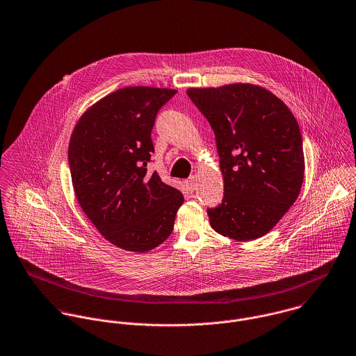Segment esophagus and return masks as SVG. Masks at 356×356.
<instances>
[{"instance_id": "34e87169", "label": "esophagus", "mask_w": 356, "mask_h": 356, "mask_svg": "<svg viewBox=\"0 0 356 356\" xmlns=\"http://www.w3.org/2000/svg\"><path fill=\"white\" fill-rule=\"evenodd\" d=\"M186 185H188V188H189L191 192H195L196 188H197V179H196V177H191V178L186 181Z\"/></svg>"}]
</instances>
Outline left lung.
<instances>
[{
  "instance_id": "obj_1",
  "label": "left lung",
  "mask_w": 356,
  "mask_h": 356,
  "mask_svg": "<svg viewBox=\"0 0 356 356\" xmlns=\"http://www.w3.org/2000/svg\"><path fill=\"white\" fill-rule=\"evenodd\" d=\"M186 92L209 122L220 157L225 195L219 207L207 211L212 229L236 241L267 234L302 191L298 120L285 102L254 83Z\"/></svg>"
}]
</instances>
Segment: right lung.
<instances>
[{"label":"right lung","mask_w":356,"mask_h":356,"mask_svg":"<svg viewBox=\"0 0 356 356\" xmlns=\"http://www.w3.org/2000/svg\"><path fill=\"white\" fill-rule=\"evenodd\" d=\"M177 90L130 86L89 106L76 122L68 163L82 211L102 237L130 252L165 241L182 193L148 172L154 118Z\"/></svg>","instance_id":"obj_1"}]
</instances>
